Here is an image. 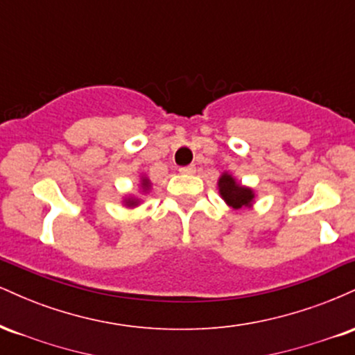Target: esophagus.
<instances>
[{"mask_svg": "<svg viewBox=\"0 0 355 355\" xmlns=\"http://www.w3.org/2000/svg\"><path fill=\"white\" fill-rule=\"evenodd\" d=\"M180 173H183V175H191V173H195V165H187V166H182V168H180Z\"/></svg>", "mask_w": 355, "mask_h": 355, "instance_id": "esophagus-1", "label": "esophagus"}]
</instances>
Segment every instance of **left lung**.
Listing matches in <instances>:
<instances>
[{
    "label": "left lung",
    "instance_id": "obj_1",
    "mask_svg": "<svg viewBox=\"0 0 355 355\" xmlns=\"http://www.w3.org/2000/svg\"><path fill=\"white\" fill-rule=\"evenodd\" d=\"M218 190L227 205H230L235 210L242 209V207H250L252 200H254V191L235 182V178L229 173H223L220 177Z\"/></svg>",
    "mask_w": 355,
    "mask_h": 355
}]
</instances>
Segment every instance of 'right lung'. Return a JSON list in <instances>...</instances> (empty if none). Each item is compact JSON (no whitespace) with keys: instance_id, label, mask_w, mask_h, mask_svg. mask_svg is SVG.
Here are the masks:
<instances>
[{"instance_id":"right-lung-1","label":"right lung","mask_w":355,"mask_h":355,"mask_svg":"<svg viewBox=\"0 0 355 355\" xmlns=\"http://www.w3.org/2000/svg\"><path fill=\"white\" fill-rule=\"evenodd\" d=\"M141 187H144V190H146L150 187V182L146 180V178H141ZM137 203L138 202L135 200V198H128V200H126V205H128V207H135Z\"/></svg>"}]
</instances>
